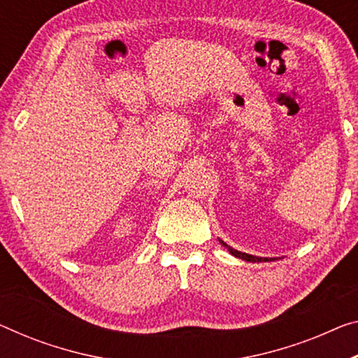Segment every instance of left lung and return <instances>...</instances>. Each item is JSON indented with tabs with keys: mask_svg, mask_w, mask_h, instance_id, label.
<instances>
[{
	"mask_svg": "<svg viewBox=\"0 0 358 358\" xmlns=\"http://www.w3.org/2000/svg\"><path fill=\"white\" fill-rule=\"evenodd\" d=\"M219 243H221L224 248H227V251L230 252V255L235 256V257H238V259H243V261H248V262H268V261H275V257H259V256L248 255V252H241L238 250H234V248H230L227 243H224L222 240H219Z\"/></svg>",
	"mask_w": 358,
	"mask_h": 358,
	"instance_id": "obj_1",
	"label": "left lung"
}]
</instances>
